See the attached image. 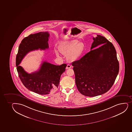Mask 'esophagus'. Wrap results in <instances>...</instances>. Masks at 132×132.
<instances>
[{
    "label": "esophagus",
    "mask_w": 132,
    "mask_h": 132,
    "mask_svg": "<svg viewBox=\"0 0 132 132\" xmlns=\"http://www.w3.org/2000/svg\"><path fill=\"white\" fill-rule=\"evenodd\" d=\"M71 68V65H70V64H68L67 66V67H66V69H69V68Z\"/></svg>",
    "instance_id": "1"
}]
</instances>
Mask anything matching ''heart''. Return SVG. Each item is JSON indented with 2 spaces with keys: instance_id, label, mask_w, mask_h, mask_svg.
I'll return each mask as SVG.
<instances>
[{
  "instance_id": "obj_1",
  "label": "heart",
  "mask_w": 132,
  "mask_h": 132,
  "mask_svg": "<svg viewBox=\"0 0 132 132\" xmlns=\"http://www.w3.org/2000/svg\"><path fill=\"white\" fill-rule=\"evenodd\" d=\"M78 40H71L64 41L60 44L58 49L62 54L67 55V59L71 62L75 61L79 59L84 49V45ZM56 55L60 56L59 52L55 50Z\"/></svg>"
}]
</instances>
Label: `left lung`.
<instances>
[{"mask_svg": "<svg viewBox=\"0 0 132 132\" xmlns=\"http://www.w3.org/2000/svg\"><path fill=\"white\" fill-rule=\"evenodd\" d=\"M93 40L91 51L72 63L77 88L81 94L88 97L107 92L119 71L116 50L112 43L99 35Z\"/></svg>", "mask_w": 132, "mask_h": 132, "instance_id": "obj_1", "label": "left lung"}]
</instances>
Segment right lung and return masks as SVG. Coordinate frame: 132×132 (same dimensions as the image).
Returning a JSON list of instances; mask_svg holds the SVG:
<instances>
[{
  "mask_svg": "<svg viewBox=\"0 0 132 132\" xmlns=\"http://www.w3.org/2000/svg\"><path fill=\"white\" fill-rule=\"evenodd\" d=\"M47 32H40L25 37L20 44L16 57V66L19 76L28 89L40 95L52 93L58 88L61 75L65 71L67 64L56 65L44 61L38 71L31 74L27 72L19 65L26 54L34 50L49 48Z\"/></svg>",
  "mask_w": 132,
  "mask_h": 132,
  "instance_id": "1",
  "label": "right lung"
}]
</instances>
